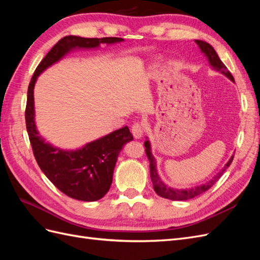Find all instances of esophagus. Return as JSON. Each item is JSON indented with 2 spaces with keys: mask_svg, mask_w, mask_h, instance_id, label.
<instances>
[{
  "mask_svg": "<svg viewBox=\"0 0 260 260\" xmlns=\"http://www.w3.org/2000/svg\"><path fill=\"white\" fill-rule=\"evenodd\" d=\"M144 130H145V127L142 122H136L132 125L131 132H132L133 137H135V139H141L143 137Z\"/></svg>",
  "mask_w": 260,
  "mask_h": 260,
  "instance_id": "34e87169",
  "label": "esophagus"
}]
</instances>
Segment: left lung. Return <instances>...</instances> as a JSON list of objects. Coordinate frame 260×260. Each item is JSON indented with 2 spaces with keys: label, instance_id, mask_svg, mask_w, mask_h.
Returning a JSON list of instances; mask_svg holds the SVG:
<instances>
[{
  "label": "left lung",
  "instance_id": "1",
  "mask_svg": "<svg viewBox=\"0 0 260 260\" xmlns=\"http://www.w3.org/2000/svg\"><path fill=\"white\" fill-rule=\"evenodd\" d=\"M195 43L199 45L201 52L204 54V56L207 58V60L209 62V66L214 70L220 72L222 75H224L228 79H230L232 82H234L233 76L231 75L229 70L226 69V67L224 66L221 59L219 58L218 54L214 50V48H212L209 43H207L205 41H202V40H195ZM144 146H145V152L147 155V158L149 160V172H151V180L153 182L154 190L157 194L161 196V198L168 199L171 201H186V200L196 198V196H199V195L203 194L204 192H206L220 179V177L222 176L225 169L230 166L232 160H233V156H231V158L228 160V162L224 165V167L206 183H203L201 185H196V186L188 187V188H176V187H171L168 184L162 182V180L160 179V177L158 175V171H157L156 159L151 152V149H152L151 143H149L147 138L144 142Z\"/></svg>",
  "mask_w": 260,
  "mask_h": 260
}]
</instances>
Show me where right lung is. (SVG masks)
<instances>
[{
  "mask_svg": "<svg viewBox=\"0 0 260 260\" xmlns=\"http://www.w3.org/2000/svg\"><path fill=\"white\" fill-rule=\"evenodd\" d=\"M122 38H82L67 36L55 44L37 67L28 86L26 125L36 160L51 182L67 196L82 202H95L108 192L116 161L123 145L133 140L129 128L113 131L80 148L62 149L46 142L36 124L34 89L45 69L75 50L99 49L101 44L122 42Z\"/></svg>",
  "mask_w": 260,
  "mask_h": 260,
  "instance_id": "obj_1",
  "label": "right lung"
}]
</instances>
